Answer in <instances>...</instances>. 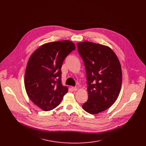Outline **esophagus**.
<instances>
[{"label":"esophagus","instance_id":"1","mask_svg":"<svg viewBox=\"0 0 146 146\" xmlns=\"http://www.w3.org/2000/svg\"><path fill=\"white\" fill-rule=\"evenodd\" d=\"M72 90L74 91H76L77 90V88L76 87H72Z\"/></svg>","mask_w":146,"mask_h":146}]
</instances>
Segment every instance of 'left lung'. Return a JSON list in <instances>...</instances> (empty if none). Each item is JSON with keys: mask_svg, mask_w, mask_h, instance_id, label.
Here are the masks:
<instances>
[{"mask_svg": "<svg viewBox=\"0 0 146 146\" xmlns=\"http://www.w3.org/2000/svg\"><path fill=\"white\" fill-rule=\"evenodd\" d=\"M86 69L88 99L82 108L91 114L106 110L117 100L121 88L119 61L109 47L88 41L77 44Z\"/></svg>", "mask_w": 146, "mask_h": 146, "instance_id": "1", "label": "left lung"}]
</instances>
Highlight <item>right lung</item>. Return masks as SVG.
I'll list each match as a JSON object with an SVG mask.
<instances>
[{"instance_id":"add662e5","label":"right lung","mask_w":146,"mask_h":146,"mask_svg":"<svg viewBox=\"0 0 146 146\" xmlns=\"http://www.w3.org/2000/svg\"><path fill=\"white\" fill-rule=\"evenodd\" d=\"M75 45L69 40L48 43L31 56L25 74V87L31 100L44 111L57 107L68 88L61 83V67Z\"/></svg>"}]
</instances>
